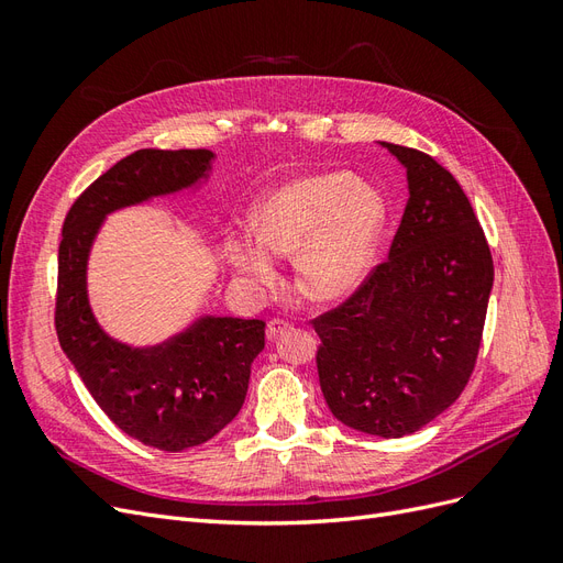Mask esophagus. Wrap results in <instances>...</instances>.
<instances>
[{
  "mask_svg": "<svg viewBox=\"0 0 563 563\" xmlns=\"http://www.w3.org/2000/svg\"><path fill=\"white\" fill-rule=\"evenodd\" d=\"M286 331H291V323H288V321H284V319H279V317L267 321V338H269V340L279 338V335L286 333Z\"/></svg>",
  "mask_w": 563,
  "mask_h": 563,
  "instance_id": "obj_1",
  "label": "esophagus"
}]
</instances>
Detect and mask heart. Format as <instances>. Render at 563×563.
Listing matches in <instances>:
<instances>
[{
  "mask_svg": "<svg viewBox=\"0 0 563 563\" xmlns=\"http://www.w3.org/2000/svg\"><path fill=\"white\" fill-rule=\"evenodd\" d=\"M385 225V201L345 172L312 174L282 185L253 207L251 232L225 236V258L253 286H272L275 258H296L310 298L350 294L368 275Z\"/></svg>",
  "mask_w": 563,
  "mask_h": 563,
  "instance_id": "1",
  "label": "heart"
}]
</instances>
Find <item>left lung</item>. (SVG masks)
Returning a JSON list of instances; mask_svg holds the SVG:
<instances>
[{"label": "left lung", "instance_id": "1", "mask_svg": "<svg viewBox=\"0 0 563 563\" xmlns=\"http://www.w3.org/2000/svg\"><path fill=\"white\" fill-rule=\"evenodd\" d=\"M408 203L389 255L310 323L331 413L385 439L413 434L460 397L482 347L493 258L457 180L430 155L383 143Z\"/></svg>", "mask_w": 563, "mask_h": 563}]
</instances>
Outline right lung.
<instances>
[{"mask_svg": "<svg viewBox=\"0 0 563 563\" xmlns=\"http://www.w3.org/2000/svg\"><path fill=\"white\" fill-rule=\"evenodd\" d=\"M211 157L209 150L133 152L75 199L58 246L54 323L63 352L119 430L168 453L203 444L240 413L265 321L207 317L159 347L133 350L100 331L84 275L106 213L192 185Z\"/></svg>", "mask_w": 563, "mask_h": 563, "instance_id": "right-lung-1", "label": "right lung"}]
</instances>
